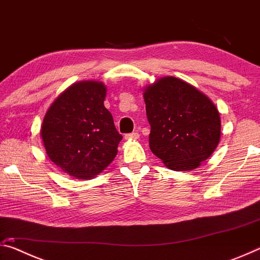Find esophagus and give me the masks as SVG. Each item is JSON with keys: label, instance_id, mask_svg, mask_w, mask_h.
Here are the masks:
<instances>
[{"label": "esophagus", "instance_id": "1", "mask_svg": "<svg viewBox=\"0 0 260 260\" xmlns=\"http://www.w3.org/2000/svg\"><path fill=\"white\" fill-rule=\"evenodd\" d=\"M139 138H140V134L136 133V132H133V133H129V134L125 135L126 140H138Z\"/></svg>", "mask_w": 260, "mask_h": 260}]
</instances>
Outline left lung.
I'll use <instances>...</instances> for the list:
<instances>
[{
  "label": "left lung",
  "instance_id": "obj_1",
  "mask_svg": "<svg viewBox=\"0 0 260 260\" xmlns=\"http://www.w3.org/2000/svg\"><path fill=\"white\" fill-rule=\"evenodd\" d=\"M152 153L173 171H191L218 147L220 114L208 96L175 77L158 79L144 88Z\"/></svg>",
  "mask_w": 260,
  "mask_h": 260
}]
</instances>
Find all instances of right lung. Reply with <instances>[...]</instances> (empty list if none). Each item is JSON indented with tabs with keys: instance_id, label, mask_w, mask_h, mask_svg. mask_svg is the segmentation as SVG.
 <instances>
[{
	"instance_id": "add662e5",
	"label": "right lung",
	"mask_w": 260,
	"mask_h": 260,
	"mask_svg": "<svg viewBox=\"0 0 260 260\" xmlns=\"http://www.w3.org/2000/svg\"><path fill=\"white\" fill-rule=\"evenodd\" d=\"M103 82L79 81L67 88L48 109L41 125L50 160L77 179H91L111 164L122 136L104 107Z\"/></svg>"
}]
</instances>
